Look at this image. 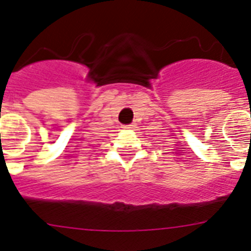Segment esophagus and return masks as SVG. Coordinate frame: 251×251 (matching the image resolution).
<instances>
[{
  "label": "esophagus",
  "mask_w": 251,
  "mask_h": 251,
  "mask_svg": "<svg viewBox=\"0 0 251 251\" xmlns=\"http://www.w3.org/2000/svg\"><path fill=\"white\" fill-rule=\"evenodd\" d=\"M134 126L133 124H129V126H123V128H126V129H130V128H133Z\"/></svg>",
  "instance_id": "34e87169"
}]
</instances>
